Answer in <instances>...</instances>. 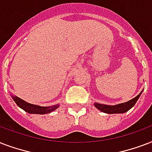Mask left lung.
I'll use <instances>...</instances> for the list:
<instances>
[{
	"mask_svg": "<svg viewBox=\"0 0 152 152\" xmlns=\"http://www.w3.org/2000/svg\"><path fill=\"white\" fill-rule=\"evenodd\" d=\"M142 92L143 91H141L136 97H134L133 99L130 100L129 102H124V103H121V104H116V105H107V104L94 103V106L97 109H99L100 111L105 113H126V112L129 111V109L135 105Z\"/></svg>",
	"mask_w": 152,
	"mask_h": 152,
	"instance_id": "left-lung-1",
	"label": "left lung"
}]
</instances>
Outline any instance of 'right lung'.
Returning <instances> with one entry per match:
<instances>
[{
  "mask_svg": "<svg viewBox=\"0 0 152 152\" xmlns=\"http://www.w3.org/2000/svg\"><path fill=\"white\" fill-rule=\"evenodd\" d=\"M12 99L16 104L18 105L20 108H21L22 109H23L24 111L28 113L31 114H47L50 113L52 111L55 110L56 109L58 108L59 104H55V105H52V106H39V105H37V104H30V103H28L26 102L25 101L20 99V97H16V96H12Z\"/></svg>",
  "mask_w": 152,
  "mask_h": 152,
  "instance_id": "add662e5",
  "label": "right lung"
}]
</instances>
